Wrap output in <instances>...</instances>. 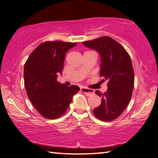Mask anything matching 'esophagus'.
Here are the masks:
<instances>
[{
    "label": "esophagus",
    "instance_id": "obj_1",
    "mask_svg": "<svg viewBox=\"0 0 158 158\" xmlns=\"http://www.w3.org/2000/svg\"><path fill=\"white\" fill-rule=\"evenodd\" d=\"M81 90L83 93H85L87 96H89L94 93V90L90 89H87V88H85V87H82L81 89Z\"/></svg>",
    "mask_w": 158,
    "mask_h": 158
}]
</instances>
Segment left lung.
Returning a JSON list of instances; mask_svg holds the SVG:
<instances>
[{
  "mask_svg": "<svg viewBox=\"0 0 158 158\" xmlns=\"http://www.w3.org/2000/svg\"><path fill=\"white\" fill-rule=\"evenodd\" d=\"M82 44L100 55L102 81L107 82L106 92L95 91V94L102 98V102L93 109V113L101 121H113L123 112L132 97L135 76L131 58L121 44L109 36Z\"/></svg>",
  "mask_w": 158,
  "mask_h": 158,
  "instance_id": "left-lung-1",
  "label": "left lung"
}]
</instances>
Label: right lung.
<instances>
[{
  "instance_id": "add662e5",
  "label": "right lung",
  "mask_w": 158,
  "mask_h": 158,
  "mask_svg": "<svg viewBox=\"0 0 158 158\" xmlns=\"http://www.w3.org/2000/svg\"><path fill=\"white\" fill-rule=\"evenodd\" d=\"M77 43L47 41L29 56L23 69L24 85L28 98L36 110L48 119L65 113L79 87L66 86L57 81L62 73L65 53Z\"/></svg>"
}]
</instances>
